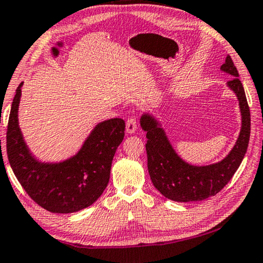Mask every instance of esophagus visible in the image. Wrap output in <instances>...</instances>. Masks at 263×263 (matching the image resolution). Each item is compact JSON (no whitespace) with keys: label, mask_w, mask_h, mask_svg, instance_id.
<instances>
[{"label":"esophagus","mask_w":263,"mask_h":263,"mask_svg":"<svg viewBox=\"0 0 263 263\" xmlns=\"http://www.w3.org/2000/svg\"><path fill=\"white\" fill-rule=\"evenodd\" d=\"M137 129V123L135 118H129L126 123V132L128 134H134Z\"/></svg>","instance_id":"34e87169"}]
</instances>
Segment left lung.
<instances>
[{"label":"left lung","instance_id":"left-lung-1","mask_svg":"<svg viewBox=\"0 0 263 263\" xmlns=\"http://www.w3.org/2000/svg\"><path fill=\"white\" fill-rule=\"evenodd\" d=\"M220 69L233 77L228 82V86L237 95L241 112L240 134L231 153L222 162L206 166H194L183 162L173 150L158 121L149 114L142 115L141 127L146 132L148 139L145 149L151 181L166 199L191 202L216 195L231 180L246 154L251 135V113L245 90L230 55Z\"/></svg>","mask_w":263,"mask_h":263}]
</instances>
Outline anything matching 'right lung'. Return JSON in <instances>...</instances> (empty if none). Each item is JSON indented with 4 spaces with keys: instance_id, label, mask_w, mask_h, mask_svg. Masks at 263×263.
I'll return each mask as SVG.
<instances>
[{
    "instance_id": "right-lung-1",
    "label": "right lung",
    "mask_w": 263,
    "mask_h": 263,
    "mask_svg": "<svg viewBox=\"0 0 263 263\" xmlns=\"http://www.w3.org/2000/svg\"><path fill=\"white\" fill-rule=\"evenodd\" d=\"M21 83L13 98L7 129V154L18 181L44 209L69 214L91 205L109 181L115 151L124 137L126 123L114 118L97 124L82 149L62 163H40L27 149L18 126Z\"/></svg>"
}]
</instances>
